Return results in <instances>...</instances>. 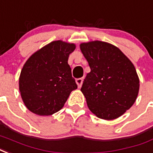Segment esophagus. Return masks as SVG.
<instances>
[{
    "instance_id": "1",
    "label": "esophagus",
    "mask_w": 153,
    "mask_h": 153,
    "mask_svg": "<svg viewBox=\"0 0 153 153\" xmlns=\"http://www.w3.org/2000/svg\"><path fill=\"white\" fill-rule=\"evenodd\" d=\"M82 81H83V80H82V79H81V78H80V79H76V83L79 88H81V86H82Z\"/></svg>"
}]
</instances>
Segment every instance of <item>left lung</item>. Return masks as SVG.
Returning <instances> with one entry per match:
<instances>
[{
  "instance_id": "obj_1",
  "label": "left lung",
  "mask_w": 153,
  "mask_h": 153,
  "mask_svg": "<svg viewBox=\"0 0 153 153\" xmlns=\"http://www.w3.org/2000/svg\"><path fill=\"white\" fill-rule=\"evenodd\" d=\"M81 52L91 68L81 91L97 117L116 119L136 100L140 79L133 63L116 46L106 42L82 43Z\"/></svg>"
}]
</instances>
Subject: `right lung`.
<instances>
[{"mask_svg":"<svg viewBox=\"0 0 153 153\" xmlns=\"http://www.w3.org/2000/svg\"><path fill=\"white\" fill-rule=\"evenodd\" d=\"M74 44L56 40L28 58L19 77V91L26 107L34 114L48 116L62 109L78 88L68 58Z\"/></svg>","mask_w":153,"mask_h":153,"instance_id":"right-lung-1","label":"right lung"}]
</instances>
